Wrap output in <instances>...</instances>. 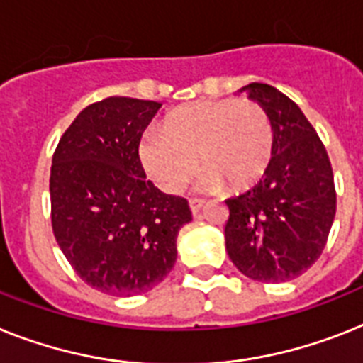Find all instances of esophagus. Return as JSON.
Wrapping results in <instances>:
<instances>
[{"instance_id": "34e87169", "label": "esophagus", "mask_w": 363, "mask_h": 363, "mask_svg": "<svg viewBox=\"0 0 363 363\" xmlns=\"http://www.w3.org/2000/svg\"><path fill=\"white\" fill-rule=\"evenodd\" d=\"M203 200H200V199H191L189 200V208H191V211H193V215H196L200 211V209L203 208Z\"/></svg>"}]
</instances>
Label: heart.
Segmentation results:
<instances>
[{"mask_svg":"<svg viewBox=\"0 0 363 363\" xmlns=\"http://www.w3.org/2000/svg\"><path fill=\"white\" fill-rule=\"evenodd\" d=\"M274 128L254 100H202L172 111L163 130H148L139 157L148 178L164 193H179L200 164L203 191H245L267 172ZM199 161H196V157Z\"/></svg>","mask_w":363,"mask_h":363,"instance_id":"heart-1","label":"heart"}]
</instances>
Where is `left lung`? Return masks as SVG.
<instances>
[{
	"mask_svg": "<svg viewBox=\"0 0 363 363\" xmlns=\"http://www.w3.org/2000/svg\"><path fill=\"white\" fill-rule=\"evenodd\" d=\"M239 92L267 109L274 152L263 178L226 200V252L245 277L287 282L308 271L326 245L336 215L332 164L295 101L265 83Z\"/></svg>",
	"mask_w": 363,
	"mask_h": 363,
	"instance_id": "obj_1",
	"label": "left lung"
}]
</instances>
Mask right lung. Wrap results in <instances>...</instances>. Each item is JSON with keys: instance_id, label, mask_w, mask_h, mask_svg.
<instances>
[{"instance_id": "obj_1", "label": "right lung", "mask_w": 363, "mask_h": 363, "mask_svg": "<svg viewBox=\"0 0 363 363\" xmlns=\"http://www.w3.org/2000/svg\"><path fill=\"white\" fill-rule=\"evenodd\" d=\"M160 101L111 96L85 107L57 145L50 176L57 245L77 277L109 295H139L176 263L193 220L187 200L161 193L140 164L143 131Z\"/></svg>"}]
</instances>
